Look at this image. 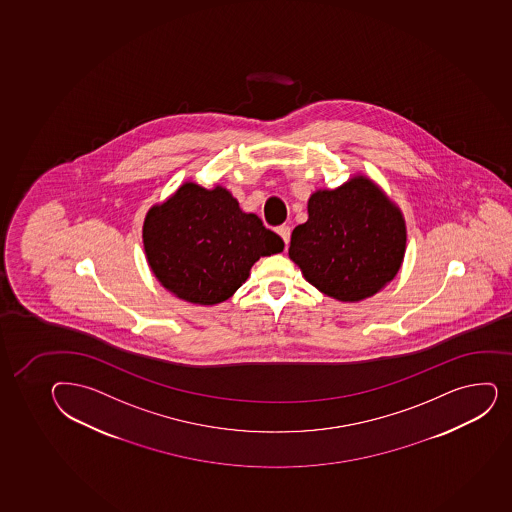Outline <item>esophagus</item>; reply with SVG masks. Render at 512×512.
Wrapping results in <instances>:
<instances>
[{"label":"esophagus","mask_w":512,"mask_h":512,"mask_svg":"<svg viewBox=\"0 0 512 512\" xmlns=\"http://www.w3.org/2000/svg\"><path fill=\"white\" fill-rule=\"evenodd\" d=\"M277 233H279L280 238L284 240L285 247L289 245L290 242V227L289 225H280L279 228H277Z\"/></svg>","instance_id":"34e87169"}]
</instances>
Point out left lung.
<instances>
[{
    "mask_svg": "<svg viewBox=\"0 0 512 512\" xmlns=\"http://www.w3.org/2000/svg\"><path fill=\"white\" fill-rule=\"evenodd\" d=\"M306 223L290 237L289 257L304 279L341 302L375 296L395 279L406 250L400 208L364 174L307 201Z\"/></svg>",
    "mask_w": 512,
    "mask_h": 512,
    "instance_id": "left-lung-1",
    "label": "left lung"
}]
</instances>
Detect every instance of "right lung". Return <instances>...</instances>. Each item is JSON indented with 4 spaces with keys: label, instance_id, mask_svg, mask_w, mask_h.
<instances>
[{
    "label": "right lung",
    "instance_id": "obj_1",
    "mask_svg": "<svg viewBox=\"0 0 512 512\" xmlns=\"http://www.w3.org/2000/svg\"><path fill=\"white\" fill-rule=\"evenodd\" d=\"M143 243L154 277L191 304L227 301L260 257L284 250L277 233L245 213L232 193L186 181L144 218Z\"/></svg>",
    "mask_w": 512,
    "mask_h": 512
}]
</instances>
